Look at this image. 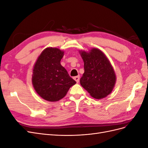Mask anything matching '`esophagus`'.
<instances>
[{"mask_svg": "<svg viewBox=\"0 0 148 148\" xmlns=\"http://www.w3.org/2000/svg\"><path fill=\"white\" fill-rule=\"evenodd\" d=\"M73 78L77 83L79 82V76H77V77H75Z\"/></svg>", "mask_w": 148, "mask_h": 148, "instance_id": "1", "label": "esophagus"}]
</instances>
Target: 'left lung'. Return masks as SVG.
Masks as SVG:
<instances>
[{
    "label": "left lung",
    "instance_id": "1",
    "mask_svg": "<svg viewBox=\"0 0 148 148\" xmlns=\"http://www.w3.org/2000/svg\"><path fill=\"white\" fill-rule=\"evenodd\" d=\"M84 62V72L80 84L92 97L101 99L112 91L116 76L112 66L99 49L79 52Z\"/></svg>",
    "mask_w": 148,
    "mask_h": 148
}]
</instances>
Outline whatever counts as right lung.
Segmentation results:
<instances>
[{"label":"right lung","instance_id":"right-lung-1","mask_svg":"<svg viewBox=\"0 0 148 148\" xmlns=\"http://www.w3.org/2000/svg\"><path fill=\"white\" fill-rule=\"evenodd\" d=\"M64 52L47 47L38 57L33 70L32 83L42 99L50 102L60 100L76 83L60 64Z\"/></svg>","mask_w":148,"mask_h":148}]
</instances>
